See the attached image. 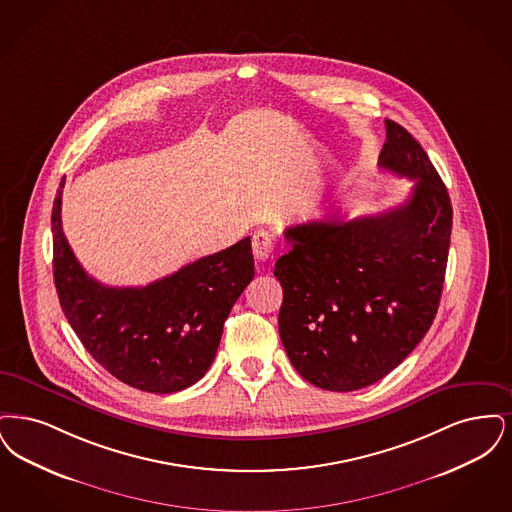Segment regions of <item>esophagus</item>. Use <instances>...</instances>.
I'll return each mask as SVG.
<instances>
[{
	"label": "esophagus",
	"mask_w": 512,
	"mask_h": 512,
	"mask_svg": "<svg viewBox=\"0 0 512 512\" xmlns=\"http://www.w3.org/2000/svg\"><path fill=\"white\" fill-rule=\"evenodd\" d=\"M275 248V237L266 229H260L252 235V252L258 262H267Z\"/></svg>",
	"instance_id": "esophagus-1"
}]
</instances>
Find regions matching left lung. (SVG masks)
Here are the masks:
<instances>
[{
    "mask_svg": "<svg viewBox=\"0 0 512 512\" xmlns=\"http://www.w3.org/2000/svg\"><path fill=\"white\" fill-rule=\"evenodd\" d=\"M378 166L415 179L411 197L377 216L285 229L292 248L273 271L290 363L331 392L371 386L396 369L428 333L444 289L453 222L444 181L394 120Z\"/></svg>",
    "mask_w": 512,
    "mask_h": 512,
    "instance_id": "obj_1",
    "label": "left lung"
}]
</instances>
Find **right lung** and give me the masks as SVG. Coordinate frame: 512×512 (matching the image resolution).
<instances>
[{"label": "right lung", "mask_w": 512, "mask_h": 512, "mask_svg": "<svg viewBox=\"0 0 512 512\" xmlns=\"http://www.w3.org/2000/svg\"><path fill=\"white\" fill-rule=\"evenodd\" d=\"M57 189L51 212L53 279L61 308L91 357L124 384L172 394L210 369L223 323L254 277L250 237L147 287H107L68 246Z\"/></svg>", "instance_id": "right-lung-1"}]
</instances>
